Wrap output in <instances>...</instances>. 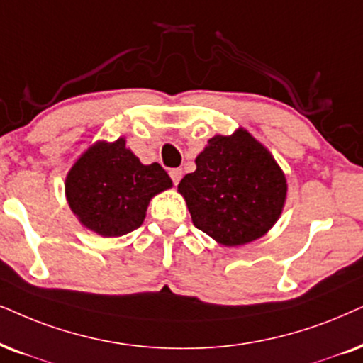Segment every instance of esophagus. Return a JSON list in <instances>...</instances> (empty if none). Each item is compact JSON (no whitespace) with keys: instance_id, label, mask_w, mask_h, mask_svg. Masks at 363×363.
<instances>
[{"instance_id":"34e87169","label":"esophagus","mask_w":363,"mask_h":363,"mask_svg":"<svg viewBox=\"0 0 363 363\" xmlns=\"http://www.w3.org/2000/svg\"><path fill=\"white\" fill-rule=\"evenodd\" d=\"M169 174H171V179H172L174 184L177 186L179 181H181V177H182V171H181V169H172V171L169 172Z\"/></svg>"}]
</instances>
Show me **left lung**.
I'll use <instances>...</instances> for the list:
<instances>
[{
    "mask_svg": "<svg viewBox=\"0 0 363 363\" xmlns=\"http://www.w3.org/2000/svg\"><path fill=\"white\" fill-rule=\"evenodd\" d=\"M286 189L277 160L245 128L209 139L196 171L177 186L194 226L224 246L266 235L281 214Z\"/></svg>",
    "mask_w": 363,
    "mask_h": 363,
    "instance_id": "left-lung-1",
    "label": "left lung"
}]
</instances>
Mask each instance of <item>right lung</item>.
Returning a JSON list of instances; mask_svg holds the SVG:
<instances>
[{
  "mask_svg": "<svg viewBox=\"0 0 363 363\" xmlns=\"http://www.w3.org/2000/svg\"><path fill=\"white\" fill-rule=\"evenodd\" d=\"M172 187L157 162L144 166L125 139L97 142L73 164L65 181L67 201L79 221L104 238L134 231L150 199Z\"/></svg>",
  "mask_w": 363,
  "mask_h": 363,
  "instance_id": "right-lung-1",
  "label": "right lung"
}]
</instances>
